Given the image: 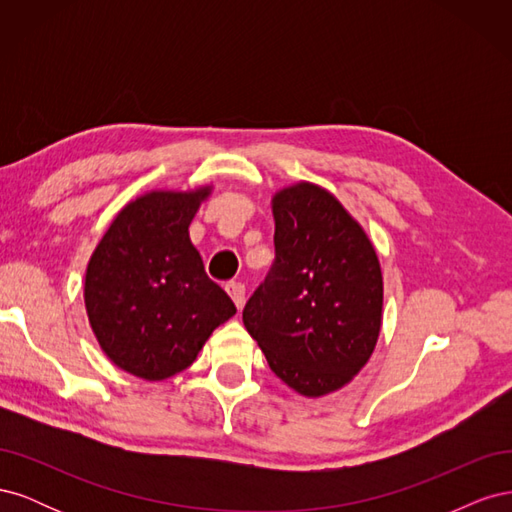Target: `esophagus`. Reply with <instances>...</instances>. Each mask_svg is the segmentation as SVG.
Wrapping results in <instances>:
<instances>
[{"mask_svg":"<svg viewBox=\"0 0 512 512\" xmlns=\"http://www.w3.org/2000/svg\"><path fill=\"white\" fill-rule=\"evenodd\" d=\"M226 292L230 294V299L235 301L237 309L241 312L243 305H245V286H243V284H239V282H230V284L226 286Z\"/></svg>","mask_w":512,"mask_h":512,"instance_id":"1","label":"esophagus"}]
</instances>
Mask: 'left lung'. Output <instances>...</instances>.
I'll list each match as a JSON object with an SVG mask.
<instances>
[{
	"label": "left lung",
	"mask_w": 512,
	"mask_h": 512,
	"mask_svg": "<svg viewBox=\"0 0 512 512\" xmlns=\"http://www.w3.org/2000/svg\"><path fill=\"white\" fill-rule=\"evenodd\" d=\"M275 262L243 309L273 374L303 397L346 386L382 327V271L361 224L316 183L275 192Z\"/></svg>",
	"instance_id": "left-lung-1"
}]
</instances>
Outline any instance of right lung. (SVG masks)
<instances>
[{"label":"right lung","instance_id":"obj_1","mask_svg":"<svg viewBox=\"0 0 512 512\" xmlns=\"http://www.w3.org/2000/svg\"><path fill=\"white\" fill-rule=\"evenodd\" d=\"M211 185L151 190L123 207L89 258L85 307L100 348L149 382L188 369L209 335L237 314L211 282L190 224Z\"/></svg>","mask_w":512,"mask_h":512}]
</instances>
